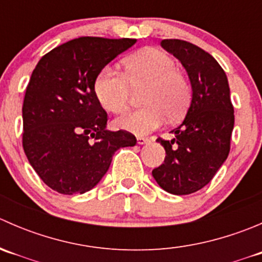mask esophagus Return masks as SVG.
<instances>
[{"label": "esophagus", "instance_id": "obj_1", "mask_svg": "<svg viewBox=\"0 0 262 262\" xmlns=\"http://www.w3.org/2000/svg\"><path fill=\"white\" fill-rule=\"evenodd\" d=\"M149 142H150L149 139L144 138V137H138V138H137V143L141 144V146H142V144H148Z\"/></svg>", "mask_w": 262, "mask_h": 262}]
</instances>
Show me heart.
Returning a JSON list of instances; mask_svg holds the SVG:
<instances>
[{"mask_svg": "<svg viewBox=\"0 0 262 262\" xmlns=\"http://www.w3.org/2000/svg\"><path fill=\"white\" fill-rule=\"evenodd\" d=\"M124 73L105 67L95 80V94L106 112H124L132 90L146 87L142 94L144 107L116 118L115 126L138 136L150 133L167 116L178 120L189 109L191 87L172 58L160 49L148 48L124 59Z\"/></svg>", "mask_w": 262, "mask_h": 262, "instance_id": "heart-1", "label": "heart"}]
</instances>
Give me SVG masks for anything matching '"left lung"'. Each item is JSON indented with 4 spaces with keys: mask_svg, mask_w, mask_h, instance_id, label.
<instances>
[{
    "mask_svg": "<svg viewBox=\"0 0 262 262\" xmlns=\"http://www.w3.org/2000/svg\"><path fill=\"white\" fill-rule=\"evenodd\" d=\"M161 46L186 70L192 97L184 121L172 130L175 138L157 139L166 157L152 175L170 194L187 195L209 184L228 157L234 110L226 72L209 53L179 39Z\"/></svg>",
    "mask_w": 262,
    "mask_h": 262,
    "instance_id": "1",
    "label": "left lung"
}]
</instances>
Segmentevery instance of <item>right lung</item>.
<instances>
[{"instance_id":"obj_1","label":"right lung","mask_w":262,"mask_h":262,"mask_svg":"<svg viewBox=\"0 0 262 262\" xmlns=\"http://www.w3.org/2000/svg\"><path fill=\"white\" fill-rule=\"evenodd\" d=\"M136 41L73 39L47 53L31 73L23 105V147L54 191H89L104 178L119 148L136 146L129 132L107 130V114L94 89L102 68Z\"/></svg>"}]
</instances>
